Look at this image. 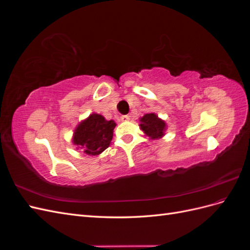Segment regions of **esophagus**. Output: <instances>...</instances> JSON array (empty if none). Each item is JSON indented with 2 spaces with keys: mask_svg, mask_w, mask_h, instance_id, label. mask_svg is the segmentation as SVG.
<instances>
[{
  "mask_svg": "<svg viewBox=\"0 0 250 250\" xmlns=\"http://www.w3.org/2000/svg\"><path fill=\"white\" fill-rule=\"evenodd\" d=\"M129 119H130V117L127 116V115H124V116L121 117V120H122V121H128Z\"/></svg>",
  "mask_w": 250,
  "mask_h": 250,
  "instance_id": "obj_1",
  "label": "esophagus"
}]
</instances>
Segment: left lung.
<instances>
[{"instance_id":"8db88e82","label":"left lung","mask_w":250,"mask_h":250,"mask_svg":"<svg viewBox=\"0 0 250 250\" xmlns=\"http://www.w3.org/2000/svg\"><path fill=\"white\" fill-rule=\"evenodd\" d=\"M140 122L141 129L152 140L163 138L167 128L165 121L158 118L155 113H146L140 119Z\"/></svg>"}]
</instances>
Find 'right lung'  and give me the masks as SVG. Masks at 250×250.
<instances>
[{
  "mask_svg": "<svg viewBox=\"0 0 250 250\" xmlns=\"http://www.w3.org/2000/svg\"><path fill=\"white\" fill-rule=\"evenodd\" d=\"M115 127V121L92 113L76 127L73 144L88 155H98L110 145Z\"/></svg>",
  "mask_w": 250,
  "mask_h": 250,
  "instance_id": "add662e5",
  "label": "right lung"
}]
</instances>
